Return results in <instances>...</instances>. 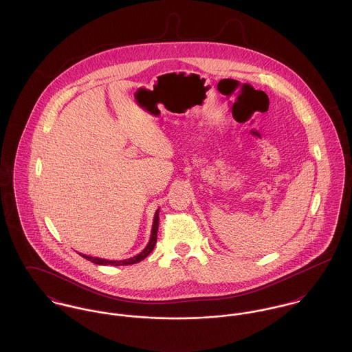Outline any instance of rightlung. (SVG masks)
<instances>
[{
    "instance_id": "obj_1",
    "label": "right lung",
    "mask_w": 352,
    "mask_h": 352,
    "mask_svg": "<svg viewBox=\"0 0 352 352\" xmlns=\"http://www.w3.org/2000/svg\"><path fill=\"white\" fill-rule=\"evenodd\" d=\"M158 223H160V208H158V210L155 211V214H154L151 239H149L148 245L145 247L144 251L140 252L138 254H135L133 257H129V258H125V260H107V258H99V257L87 256V254H83V253H79V254H80L82 257H84L85 260L91 261V263H94V264H98V265H113V267H118V265H132V264H135V263H140L141 260H144L145 257H148L149 253L154 250V245H155V243H157Z\"/></svg>"
}]
</instances>
